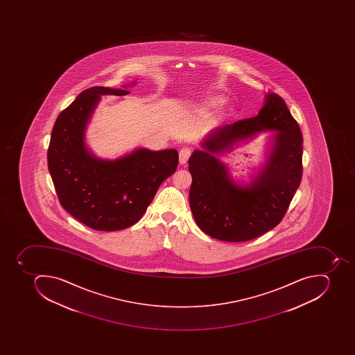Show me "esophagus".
<instances>
[{
    "instance_id": "obj_1",
    "label": "esophagus",
    "mask_w": 355,
    "mask_h": 355,
    "mask_svg": "<svg viewBox=\"0 0 355 355\" xmlns=\"http://www.w3.org/2000/svg\"><path fill=\"white\" fill-rule=\"evenodd\" d=\"M192 154V150L190 148H183L180 151V163L181 164H185L187 162V159L191 157Z\"/></svg>"
}]
</instances>
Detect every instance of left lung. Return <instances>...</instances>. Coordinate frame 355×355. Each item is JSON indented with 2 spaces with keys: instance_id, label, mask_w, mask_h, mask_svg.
<instances>
[{
  "instance_id": "left-lung-1",
  "label": "left lung",
  "mask_w": 355,
  "mask_h": 355,
  "mask_svg": "<svg viewBox=\"0 0 355 355\" xmlns=\"http://www.w3.org/2000/svg\"><path fill=\"white\" fill-rule=\"evenodd\" d=\"M275 129L274 150L265 170L249 187L229 180L214 157L259 131ZM303 137L288 105L277 93L266 95L259 115L214 131L189 159L190 207L198 227L226 242L253 240L283 220L303 175Z\"/></svg>"
}]
</instances>
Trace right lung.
Segmentation results:
<instances>
[{"label": "right lung", "instance_id": "add662e5", "mask_svg": "<svg viewBox=\"0 0 355 355\" xmlns=\"http://www.w3.org/2000/svg\"><path fill=\"white\" fill-rule=\"evenodd\" d=\"M129 93L104 87L84 89L60 113L51 135L48 166L60 204L98 231H117L137 223L179 164L176 150L140 148L115 161L89 153L84 131L100 95Z\"/></svg>", "mask_w": 355, "mask_h": 355}]
</instances>
